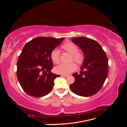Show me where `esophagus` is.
Wrapping results in <instances>:
<instances>
[{"instance_id":"34e87169","label":"esophagus","mask_w":127,"mask_h":127,"mask_svg":"<svg viewBox=\"0 0 127 127\" xmlns=\"http://www.w3.org/2000/svg\"><path fill=\"white\" fill-rule=\"evenodd\" d=\"M62 77H65V78H66V77H67L68 76V75H65V74H62L61 75Z\"/></svg>"}]
</instances>
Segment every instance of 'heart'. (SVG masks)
I'll use <instances>...</instances> for the list:
<instances>
[{
  "mask_svg": "<svg viewBox=\"0 0 127 127\" xmlns=\"http://www.w3.org/2000/svg\"><path fill=\"white\" fill-rule=\"evenodd\" d=\"M61 48L64 51L71 54L70 62L74 61L78 65H82L84 63L85 57L83 53L78 51V48L76 44L72 42H66L62 45ZM50 58L52 62L56 64L60 62L59 51L57 49H54L51 51ZM77 65L74 62L68 64H61L55 68V72L61 74H68L76 69Z\"/></svg>",
  "mask_w": 127,
  "mask_h": 127,
  "instance_id": "b5f03b06",
  "label": "heart"
}]
</instances>
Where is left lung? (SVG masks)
I'll return each mask as SVG.
<instances>
[{
    "label": "left lung",
    "instance_id": "obj_1",
    "mask_svg": "<svg viewBox=\"0 0 127 127\" xmlns=\"http://www.w3.org/2000/svg\"><path fill=\"white\" fill-rule=\"evenodd\" d=\"M72 39L82 50L85 59L79 73L72 74L75 81L70 87L79 96L94 95L101 89L107 76L109 65L106 53L95 40L85 37Z\"/></svg>",
    "mask_w": 127,
    "mask_h": 127
}]
</instances>
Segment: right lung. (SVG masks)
Here are the masks:
<instances>
[{"instance_id": "add662e5", "label": "right lung", "mask_w": 127, "mask_h": 127, "mask_svg": "<svg viewBox=\"0 0 127 127\" xmlns=\"http://www.w3.org/2000/svg\"><path fill=\"white\" fill-rule=\"evenodd\" d=\"M64 38L38 37L28 42L19 56L17 76L26 93L42 97L53 89L54 79L60 76L51 72L53 68L51 51Z\"/></svg>"}]
</instances>
